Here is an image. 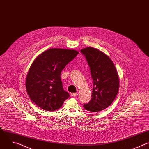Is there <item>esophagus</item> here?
<instances>
[{
  "label": "esophagus",
  "instance_id": "obj_1",
  "mask_svg": "<svg viewBox=\"0 0 149 149\" xmlns=\"http://www.w3.org/2000/svg\"><path fill=\"white\" fill-rule=\"evenodd\" d=\"M77 95H78L77 93H71V96H73V97H76V96H77Z\"/></svg>",
  "mask_w": 149,
  "mask_h": 149
}]
</instances>
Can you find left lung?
<instances>
[{"label":"left lung","mask_w":149,"mask_h":149,"mask_svg":"<svg viewBox=\"0 0 149 149\" xmlns=\"http://www.w3.org/2000/svg\"><path fill=\"white\" fill-rule=\"evenodd\" d=\"M91 69L93 81L92 99L84 108L98 112L108 107L114 101L119 88L116 69L110 58L103 52L88 47L80 50Z\"/></svg>","instance_id":"left-lung-1"}]
</instances>
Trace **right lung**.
Returning a JSON list of instances; mask_svg holds the SVG:
<instances>
[{"mask_svg":"<svg viewBox=\"0 0 149 149\" xmlns=\"http://www.w3.org/2000/svg\"><path fill=\"white\" fill-rule=\"evenodd\" d=\"M75 50L49 49L32 63L26 79V88L31 99L41 109L54 111L69 97L65 91L61 74L78 54Z\"/></svg>","mask_w":149,"mask_h":149,"instance_id":"1","label":"right lung"}]
</instances>
